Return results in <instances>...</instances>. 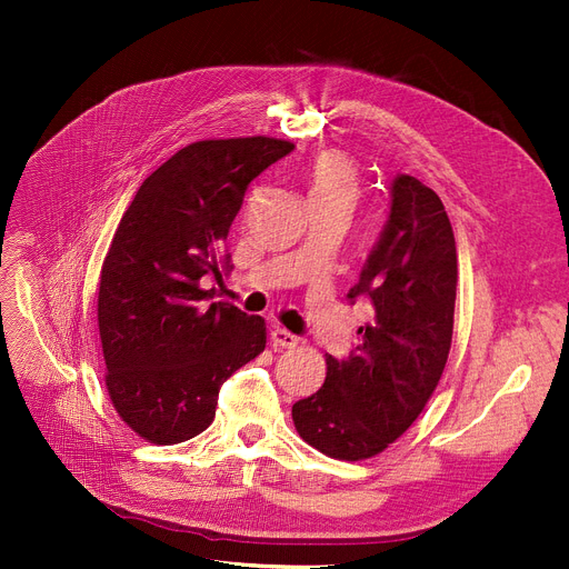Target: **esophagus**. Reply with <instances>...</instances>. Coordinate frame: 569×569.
Wrapping results in <instances>:
<instances>
[{
	"instance_id": "obj_1",
	"label": "esophagus",
	"mask_w": 569,
	"mask_h": 569,
	"mask_svg": "<svg viewBox=\"0 0 569 569\" xmlns=\"http://www.w3.org/2000/svg\"><path fill=\"white\" fill-rule=\"evenodd\" d=\"M297 341H300V339H297L292 332L283 330V327H274V330H272V343L279 346V348H295Z\"/></svg>"
}]
</instances>
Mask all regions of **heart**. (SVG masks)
Segmentation results:
<instances>
[{
  "label": "heart",
  "mask_w": 569,
  "mask_h": 569,
  "mask_svg": "<svg viewBox=\"0 0 569 569\" xmlns=\"http://www.w3.org/2000/svg\"><path fill=\"white\" fill-rule=\"evenodd\" d=\"M305 187L309 207H341L350 214L360 196V177L346 154L327 149L305 168Z\"/></svg>",
  "instance_id": "obj_1"
}]
</instances>
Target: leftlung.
Wrapping results in <instances>:
<instances>
[{
    "mask_svg": "<svg viewBox=\"0 0 569 569\" xmlns=\"http://www.w3.org/2000/svg\"><path fill=\"white\" fill-rule=\"evenodd\" d=\"M373 322L343 360L327 355L320 390L292 406L311 447L341 461L382 452L420 415L452 346L457 244L440 198L410 174L390 184V212L348 302Z\"/></svg>",
    "mask_w": 569,
    "mask_h": 569,
    "instance_id": "left-lung-1",
    "label": "left lung"
}]
</instances>
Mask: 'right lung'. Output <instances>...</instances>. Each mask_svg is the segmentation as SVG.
<instances>
[{"label": "right lung", "mask_w": 569, "mask_h": 569, "mask_svg": "<svg viewBox=\"0 0 569 569\" xmlns=\"http://www.w3.org/2000/svg\"><path fill=\"white\" fill-rule=\"evenodd\" d=\"M295 149L277 138L200 140L140 184L99 283L106 385L144 440L184 442L214 422L221 385L264 350V320L209 302L223 242L253 179Z\"/></svg>", "instance_id": "add662e5"}]
</instances>
